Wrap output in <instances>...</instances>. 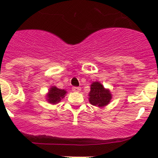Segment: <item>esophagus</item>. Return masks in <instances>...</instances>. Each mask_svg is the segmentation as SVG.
Instances as JSON below:
<instances>
[{"instance_id":"1","label":"esophagus","mask_w":158,"mask_h":158,"mask_svg":"<svg viewBox=\"0 0 158 158\" xmlns=\"http://www.w3.org/2000/svg\"><path fill=\"white\" fill-rule=\"evenodd\" d=\"M81 89L80 87H73V92H80Z\"/></svg>"}]
</instances>
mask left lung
Returning a JSON list of instances; mask_svg holds the SVG:
<instances>
[{
    "label": "left lung",
    "instance_id": "obj_1",
    "mask_svg": "<svg viewBox=\"0 0 158 158\" xmlns=\"http://www.w3.org/2000/svg\"><path fill=\"white\" fill-rule=\"evenodd\" d=\"M89 100L90 104L99 107L107 105L111 100V93L98 81L93 82L91 85V90L89 94Z\"/></svg>",
    "mask_w": 158,
    "mask_h": 158
}]
</instances>
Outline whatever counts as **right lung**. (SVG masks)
<instances>
[{
    "label": "right lung",
    "instance_id": "add662e5",
    "mask_svg": "<svg viewBox=\"0 0 158 158\" xmlns=\"http://www.w3.org/2000/svg\"><path fill=\"white\" fill-rule=\"evenodd\" d=\"M65 93H66V91L64 89H60L55 86H53L49 90V93L47 96V100L51 104H58L62 100V99L65 97Z\"/></svg>",
    "mask_w": 158,
    "mask_h": 158
}]
</instances>
